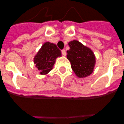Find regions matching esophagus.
I'll list each match as a JSON object with an SVG mask.
<instances>
[{"label":"esophagus","mask_w":124,"mask_h":124,"mask_svg":"<svg viewBox=\"0 0 124 124\" xmlns=\"http://www.w3.org/2000/svg\"><path fill=\"white\" fill-rule=\"evenodd\" d=\"M61 52H62V54H63V55H64V56H66V51L64 50V49H62V51H61Z\"/></svg>","instance_id":"obj_1"}]
</instances>
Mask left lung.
Segmentation results:
<instances>
[{
  "instance_id": "obj_1",
  "label": "left lung",
  "mask_w": 124,
  "mask_h": 124,
  "mask_svg": "<svg viewBox=\"0 0 124 124\" xmlns=\"http://www.w3.org/2000/svg\"><path fill=\"white\" fill-rule=\"evenodd\" d=\"M69 46L67 58L76 75L79 78L90 75L95 64V56L92 51L77 40L70 42Z\"/></svg>"
}]
</instances>
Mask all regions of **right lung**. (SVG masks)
Here are the masks:
<instances>
[{
	"instance_id": "right-lung-1",
	"label": "right lung",
	"mask_w": 124,
	"mask_h": 124,
	"mask_svg": "<svg viewBox=\"0 0 124 124\" xmlns=\"http://www.w3.org/2000/svg\"><path fill=\"white\" fill-rule=\"evenodd\" d=\"M61 56V51L56 45L50 42L44 44L34 58V63L41 75L48 73L52 70L56 58Z\"/></svg>"
}]
</instances>
